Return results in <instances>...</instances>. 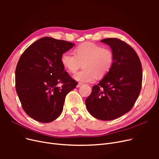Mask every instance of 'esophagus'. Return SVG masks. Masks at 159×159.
Masks as SVG:
<instances>
[{
    "instance_id": "esophagus-1",
    "label": "esophagus",
    "mask_w": 159,
    "mask_h": 159,
    "mask_svg": "<svg viewBox=\"0 0 159 159\" xmlns=\"http://www.w3.org/2000/svg\"><path fill=\"white\" fill-rule=\"evenodd\" d=\"M83 85V84H82V83L79 82V83L78 84V85H77V88H79V87H80L81 85Z\"/></svg>"
}]
</instances>
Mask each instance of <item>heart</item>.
Listing matches in <instances>:
<instances>
[{
  "mask_svg": "<svg viewBox=\"0 0 159 159\" xmlns=\"http://www.w3.org/2000/svg\"><path fill=\"white\" fill-rule=\"evenodd\" d=\"M74 54L64 52L61 56V63L70 73L76 74L74 78L82 82H92L97 78H102L111 70L114 54L109 48L92 42H84L74 50Z\"/></svg>",
  "mask_w": 159,
  "mask_h": 159,
  "instance_id": "1",
  "label": "heart"
}]
</instances>
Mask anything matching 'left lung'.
<instances>
[{
  "label": "left lung",
  "instance_id": "left-lung-1",
  "mask_svg": "<svg viewBox=\"0 0 159 159\" xmlns=\"http://www.w3.org/2000/svg\"><path fill=\"white\" fill-rule=\"evenodd\" d=\"M114 54L111 70L92 88L85 99L89 113L96 119L111 121L131 110L141 92L143 73L140 59L133 48L119 38H105Z\"/></svg>",
  "mask_w": 159,
  "mask_h": 159
}]
</instances>
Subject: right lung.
Returning a JSON list of instances; mask_svg holds the SVG:
<instances>
[{
    "mask_svg": "<svg viewBox=\"0 0 159 159\" xmlns=\"http://www.w3.org/2000/svg\"><path fill=\"white\" fill-rule=\"evenodd\" d=\"M75 44L50 37L28 46L15 71L16 91L22 107L30 117L50 123L62 112L66 95L78 82L61 63V56Z\"/></svg>",
    "mask_w": 159,
    "mask_h": 159,
    "instance_id": "right-lung-1",
    "label": "right lung"
}]
</instances>
